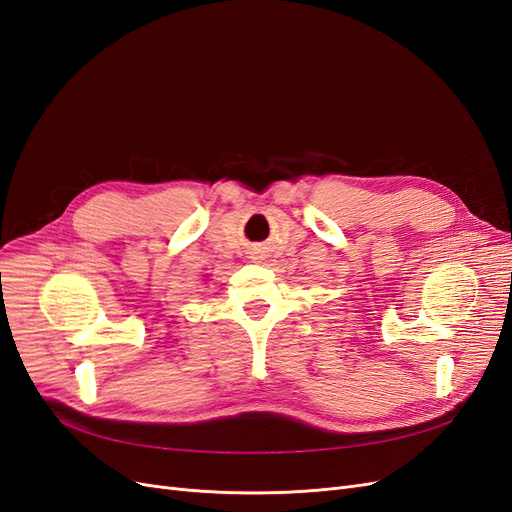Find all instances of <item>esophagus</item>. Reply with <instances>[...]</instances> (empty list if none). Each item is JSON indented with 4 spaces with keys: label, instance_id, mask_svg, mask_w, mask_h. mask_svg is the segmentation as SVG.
Returning <instances> with one entry per match:
<instances>
[{
    "label": "esophagus",
    "instance_id": "1",
    "mask_svg": "<svg viewBox=\"0 0 512 512\" xmlns=\"http://www.w3.org/2000/svg\"><path fill=\"white\" fill-rule=\"evenodd\" d=\"M252 258H254V260H262V254H260V252H254Z\"/></svg>",
    "mask_w": 512,
    "mask_h": 512
}]
</instances>
